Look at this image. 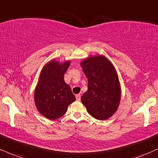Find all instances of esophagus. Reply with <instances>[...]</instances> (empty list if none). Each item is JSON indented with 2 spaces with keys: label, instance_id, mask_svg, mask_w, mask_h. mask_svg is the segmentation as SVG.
Instances as JSON below:
<instances>
[{
  "label": "esophagus",
  "instance_id": "esophagus-1",
  "mask_svg": "<svg viewBox=\"0 0 158 158\" xmlns=\"http://www.w3.org/2000/svg\"><path fill=\"white\" fill-rule=\"evenodd\" d=\"M76 98H77V101H80V99H81V95L80 94L76 95Z\"/></svg>",
  "mask_w": 158,
  "mask_h": 158
}]
</instances>
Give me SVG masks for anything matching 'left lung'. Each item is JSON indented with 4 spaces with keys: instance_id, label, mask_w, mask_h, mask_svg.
<instances>
[{
    "instance_id": "left-lung-1",
    "label": "left lung",
    "mask_w": 158,
    "mask_h": 158,
    "mask_svg": "<svg viewBox=\"0 0 158 158\" xmlns=\"http://www.w3.org/2000/svg\"><path fill=\"white\" fill-rule=\"evenodd\" d=\"M80 64L88 81L81 103L91 116L107 120L117 111L121 100L120 82L115 67L103 55L90 56Z\"/></svg>"
}]
</instances>
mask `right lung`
<instances>
[{
  "mask_svg": "<svg viewBox=\"0 0 158 158\" xmlns=\"http://www.w3.org/2000/svg\"><path fill=\"white\" fill-rule=\"evenodd\" d=\"M70 64V61L52 60L45 64L40 74L34 98L38 111L49 120L62 117L76 100L71 87L64 80Z\"/></svg>",
  "mask_w": 158,
  "mask_h": 158,
  "instance_id": "1",
  "label": "right lung"
}]
</instances>
